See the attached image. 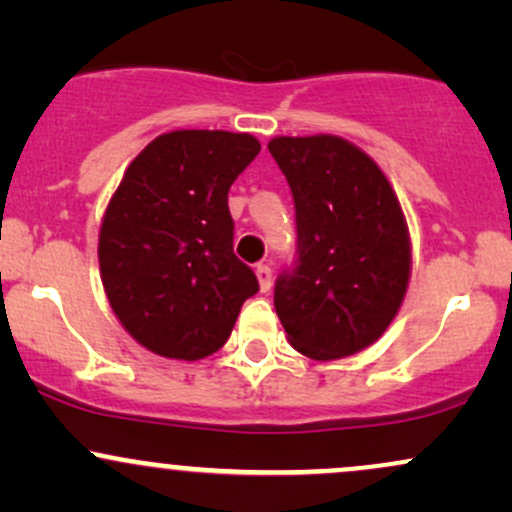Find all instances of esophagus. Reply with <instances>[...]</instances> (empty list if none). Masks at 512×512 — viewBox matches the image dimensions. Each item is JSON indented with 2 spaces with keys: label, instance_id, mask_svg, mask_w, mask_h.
<instances>
[{
  "label": "esophagus",
  "instance_id": "esophagus-1",
  "mask_svg": "<svg viewBox=\"0 0 512 512\" xmlns=\"http://www.w3.org/2000/svg\"><path fill=\"white\" fill-rule=\"evenodd\" d=\"M255 274H257V281H260L262 293H267L269 289H272V269H269L267 264H257Z\"/></svg>",
  "mask_w": 512,
  "mask_h": 512
}]
</instances>
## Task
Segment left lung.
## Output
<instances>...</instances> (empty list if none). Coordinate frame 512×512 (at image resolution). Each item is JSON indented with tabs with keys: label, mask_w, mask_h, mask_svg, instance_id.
Masks as SVG:
<instances>
[{
	"label": "left lung",
	"mask_w": 512,
	"mask_h": 512,
	"mask_svg": "<svg viewBox=\"0 0 512 512\" xmlns=\"http://www.w3.org/2000/svg\"><path fill=\"white\" fill-rule=\"evenodd\" d=\"M269 154L296 207V267L279 274L274 308L303 356L334 361L378 342L409 286L411 243L385 173L334 134L274 137Z\"/></svg>",
	"instance_id": "1"
}]
</instances>
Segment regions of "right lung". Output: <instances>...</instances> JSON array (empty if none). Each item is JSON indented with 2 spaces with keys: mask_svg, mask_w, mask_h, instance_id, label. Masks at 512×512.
Returning <instances> with one entry per match:
<instances>
[{
  "mask_svg": "<svg viewBox=\"0 0 512 512\" xmlns=\"http://www.w3.org/2000/svg\"><path fill=\"white\" fill-rule=\"evenodd\" d=\"M252 134L175 129L129 163L105 209L98 262L110 308L158 356L199 361L260 291L233 255L228 190L260 154Z\"/></svg>",
  "mask_w": 512,
  "mask_h": 512,
  "instance_id": "obj_1",
  "label": "right lung"
}]
</instances>
